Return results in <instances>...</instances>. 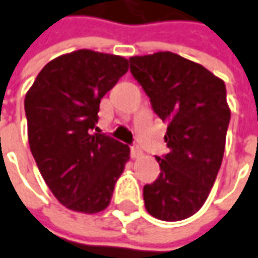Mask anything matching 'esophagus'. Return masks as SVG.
I'll use <instances>...</instances> for the list:
<instances>
[{
	"label": "esophagus",
	"mask_w": 258,
	"mask_h": 258,
	"mask_svg": "<svg viewBox=\"0 0 258 258\" xmlns=\"http://www.w3.org/2000/svg\"><path fill=\"white\" fill-rule=\"evenodd\" d=\"M140 156H141V151L137 147H131V158H138Z\"/></svg>",
	"instance_id": "obj_1"
}]
</instances>
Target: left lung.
Here are the masks:
<instances>
[{
  "label": "left lung",
  "instance_id": "left-lung-1",
  "mask_svg": "<svg viewBox=\"0 0 258 258\" xmlns=\"http://www.w3.org/2000/svg\"><path fill=\"white\" fill-rule=\"evenodd\" d=\"M130 70L167 122L170 153L156 157L161 173L144 185L153 217L180 221L191 217L209 197L224 156L230 122L226 85L194 61L170 51L130 58Z\"/></svg>",
  "mask_w": 258,
  "mask_h": 258
}]
</instances>
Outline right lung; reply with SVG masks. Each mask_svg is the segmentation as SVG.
Wrapping results in <instances>:
<instances>
[{
    "instance_id": "obj_1",
    "label": "right lung",
    "mask_w": 258,
    "mask_h": 258,
    "mask_svg": "<svg viewBox=\"0 0 258 258\" xmlns=\"http://www.w3.org/2000/svg\"><path fill=\"white\" fill-rule=\"evenodd\" d=\"M127 71V58L78 49L51 59L25 94L32 156L68 210L95 214L107 209L130 160V147L93 133L101 98Z\"/></svg>"
}]
</instances>
